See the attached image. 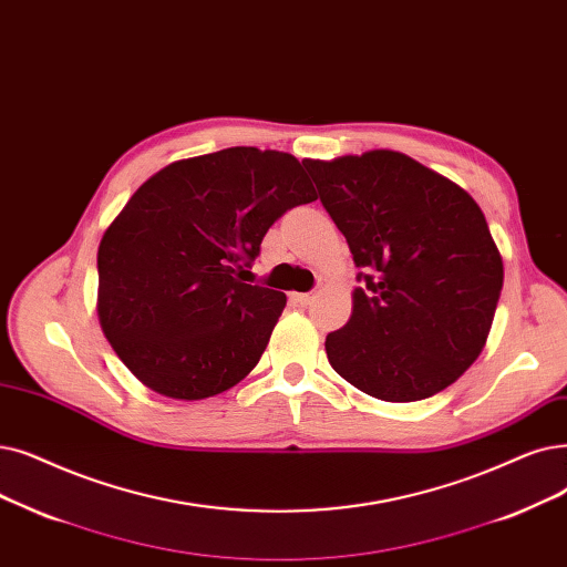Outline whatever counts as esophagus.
Masks as SVG:
<instances>
[{"mask_svg":"<svg viewBox=\"0 0 567 567\" xmlns=\"http://www.w3.org/2000/svg\"><path fill=\"white\" fill-rule=\"evenodd\" d=\"M291 299L297 301L299 306H310L315 301V291H306V293H291Z\"/></svg>","mask_w":567,"mask_h":567,"instance_id":"esophagus-1","label":"esophagus"}]
</instances>
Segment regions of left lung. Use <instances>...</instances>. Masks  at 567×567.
Wrapping results in <instances>:
<instances>
[{
    "mask_svg": "<svg viewBox=\"0 0 567 567\" xmlns=\"http://www.w3.org/2000/svg\"><path fill=\"white\" fill-rule=\"evenodd\" d=\"M303 166L365 268L348 324L324 342L333 371L389 403L447 389L484 350L503 289V257L482 208L403 153Z\"/></svg>",
    "mask_w": 567,
    "mask_h": 567,
    "instance_id": "obj_1",
    "label": "left lung"
}]
</instances>
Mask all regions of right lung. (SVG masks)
Returning <instances> with one entry per match:
<instances>
[{"mask_svg":"<svg viewBox=\"0 0 567 567\" xmlns=\"http://www.w3.org/2000/svg\"><path fill=\"white\" fill-rule=\"evenodd\" d=\"M315 199L297 157L245 145L147 178L96 252V315L122 363L176 401L238 384L287 303L245 276L268 227Z\"/></svg>","mask_w":567,"mask_h":567,"instance_id":"right-lung-1","label":"right lung"}]
</instances>
